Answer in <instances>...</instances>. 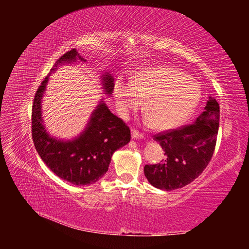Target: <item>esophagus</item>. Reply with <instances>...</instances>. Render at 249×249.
Masks as SVG:
<instances>
[{
    "label": "esophagus",
    "instance_id": "1",
    "mask_svg": "<svg viewBox=\"0 0 249 249\" xmlns=\"http://www.w3.org/2000/svg\"><path fill=\"white\" fill-rule=\"evenodd\" d=\"M132 138L133 139H142L143 138V134L139 133L137 130H132Z\"/></svg>",
    "mask_w": 249,
    "mask_h": 249
}]
</instances>
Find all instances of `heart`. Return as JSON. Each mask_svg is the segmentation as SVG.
Segmentation results:
<instances>
[{
	"label": "heart",
	"mask_w": 249,
	"mask_h": 249,
	"mask_svg": "<svg viewBox=\"0 0 249 249\" xmlns=\"http://www.w3.org/2000/svg\"><path fill=\"white\" fill-rule=\"evenodd\" d=\"M113 95L119 115L124 118L145 97V122L156 130H168L183 124L196 109L201 88L179 70L160 65L140 71L130 81L117 78L113 84Z\"/></svg>",
	"instance_id": "heart-1"
}]
</instances>
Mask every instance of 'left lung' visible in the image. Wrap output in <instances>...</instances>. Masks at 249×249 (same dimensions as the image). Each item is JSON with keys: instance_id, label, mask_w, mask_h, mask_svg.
Returning <instances> with one entry per match:
<instances>
[{"instance_id": "obj_1", "label": "left lung", "mask_w": 249, "mask_h": 249, "mask_svg": "<svg viewBox=\"0 0 249 249\" xmlns=\"http://www.w3.org/2000/svg\"><path fill=\"white\" fill-rule=\"evenodd\" d=\"M219 112V104L209 96L205 110L192 124L155 136L165 157L159 164L144 166L150 185L166 191L178 189L205 170L215 149Z\"/></svg>"}]
</instances>
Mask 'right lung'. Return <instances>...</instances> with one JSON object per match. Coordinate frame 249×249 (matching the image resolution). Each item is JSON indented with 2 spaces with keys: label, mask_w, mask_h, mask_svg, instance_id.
Returning <instances> with one entry per match:
<instances>
[{
  "label": "right lung",
  "mask_w": 249,
  "mask_h": 249,
  "mask_svg": "<svg viewBox=\"0 0 249 249\" xmlns=\"http://www.w3.org/2000/svg\"><path fill=\"white\" fill-rule=\"evenodd\" d=\"M85 61L73 49L58 60L51 73L62 65ZM50 74L37 89L34 97L32 138L35 148L47 166L60 178L77 186L94 184L108 171L115 150L130 142L129 126L111 113L102 99L92 111L84 130L78 136L69 140L51 136L42 117V97ZM100 77L105 94L110 96L114 79L107 71H102Z\"/></svg>",
  "instance_id": "add662e5"
}]
</instances>
